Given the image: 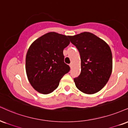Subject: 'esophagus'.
Returning a JSON list of instances; mask_svg holds the SVG:
<instances>
[{
  "mask_svg": "<svg viewBox=\"0 0 128 128\" xmlns=\"http://www.w3.org/2000/svg\"><path fill=\"white\" fill-rule=\"evenodd\" d=\"M69 66H70V68H72V66H73V64H72V63H70V64H69Z\"/></svg>",
  "mask_w": 128,
  "mask_h": 128,
  "instance_id": "34e87169",
  "label": "esophagus"
}]
</instances>
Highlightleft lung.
I'll return each instance as SVG.
<instances>
[{
  "instance_id": "obj_1",
  "label": "left lung",
  "mask_w": 128,
  "mask_h": 128,
  "mask_svg": "<svg viewBox=\"0 0 128 128\" xmlns=\"http://www.w3.org/2000/svg\"><path fill=\"white\" fill-rule=\"evenodd\" d=\"M68 38L80 56V74L74 78L77 88L87 94L100 91L112 74V54L110 47L104 40L89 32Z\"/></svg>"
}]
</instances>
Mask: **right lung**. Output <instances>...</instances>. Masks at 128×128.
<instances>
[{
	"label": "right lung",
	"instance_id": "right-lung-1",
	"mask_svg": "<svg viewBox=\"0 0 128 128\" xmlns=\"http://www.w3.org/2000/svg\"><path fill=\"white\" fill-rule=\"evenodd\" d=\"M68 36L50 32L31 44L26 59L27 78L35 90L48 94L57 88L70 70L64 62L63 50L70 44Z\"/></svg>",
	"mask_w": 128,
	"mask_h": 128
}]
</instances>
